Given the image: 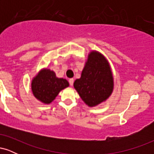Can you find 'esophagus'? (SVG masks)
<instances>
[{"label":"esophagus","instance_id":"34e87169","mask_svg":"<svg viewBox=\"0 0 154 154\" xmlns=\"http://www.w3.org/2000/svg\"><path fill=\"white\" fill-rule=\"evenodd\" d=\"M69 82L70 85H73V83H74V79H73V78L69 79Z\"/></svg>","mask_w":154,"mask_h":154}]
</instances>
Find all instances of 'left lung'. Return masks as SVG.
<instances>
[{
	"label": "left lung",
	"mask_w": 154,
	"mask_h": 154,
	"mask_svg": "<svg viewBox=\"0 0 154 154\" xmlns=\"http://www.w3.org/2000/svg\"><path fill=\"white\" fill-rule=\"evenodd\" d=\"M114 77L106 58L98 51L88 55L80 78L74 82V88L81 99L89 107L105 102L114 91Z\"/></svg>",
	"instance_id": "1"
}]
</instances>
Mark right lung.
Returning a JSON list of instances; mask_svg holds the SVG:
<instances>
[{"label":"right lung","mask_w":154,"mask_h":154,"mask_svg":"<svg viewBox=\"0 0 154 154\" xmlns=\"http://www.w3.org/2000/svg\"><path fill=\"white\" fill-rule=\"evenodd\" d=\"M69 86V83L66 79L57 77L53 70L48 68L41 69L31 81L33 95L44 104H50L60 91Z\"/></svg>","instance_id":"1"}]
</instances>
